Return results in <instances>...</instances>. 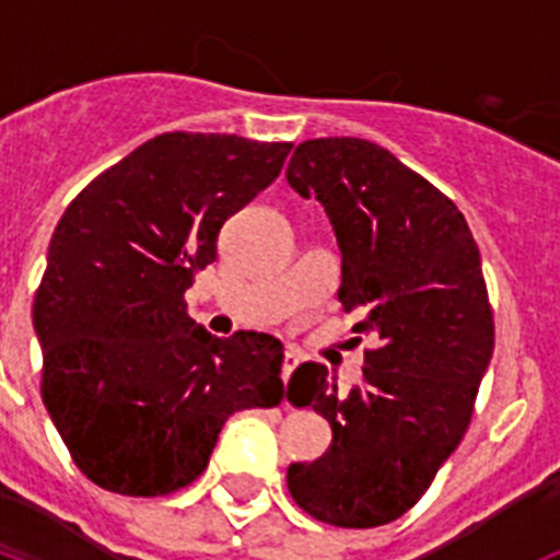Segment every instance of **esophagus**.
Returning a JSON list of instances; mask_svg holds the SVG:
<instances>
[{
  "label": "esophagus",
  "mask_w": 560,
  "mask_h": 560,
  "mask_svg": "<svg viewBox=\"0 0 560 560\" xmlns=\"http://www.w3.org/2000/svg\"><path fill=\"white\" fill-rule=\"evenodd\" d=\"M296 364H300V355L291 353V350H289V353L283 355V381H285V384H289V378H291V373L296 370Z\"/></svg>",
  "instance_id": "obj_1"
}]
</instances>
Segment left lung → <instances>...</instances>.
Listing matches in <instances>:
<instances>
[{"instance_id":"left-lung-1","label":"left lung","mask_w":560,"mask_h":560,"mask_svg":"<svg viewBox=\"0 0 560 560\" xmlns=\"http://www.w3.org/2000/svg\"><path fill=\"white\" fill-rule=\"evenodd\" d=\"M285 179L328 212L339 303L359 319V341H375L348 398L323 364L294 370L289 400L323 415L334 440L314 463H291L285 482L319 522L378 527L427 493L471 423L493 355L479 249L457 205L375 142H300Z\"/></svg>"}]
</instances>
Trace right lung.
Listing matches in <instances>:
<instances>
[{"mask_svg": "<svg viewBox=\"0 0 560 560\" xmlns=\"http://www.w3.org/2000/svg\"><path fill=\"white\" fill-rule=\"evenodd\" d=\"M289 151L235 133H160L58 221L33 303L42 398L78 468L106 491H179L207 468L230 415L283 400L280 339L207 334L185 291Z\"/></svg>", "mask_w": 560, "mask_h": 560, "instance_id": "obj_1", "label": "right lung"}]
</instances>
